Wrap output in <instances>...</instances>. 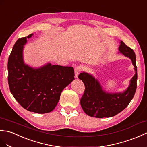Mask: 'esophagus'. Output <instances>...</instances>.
Returning a JSON list of instances; mask_svg holds the SVG:
<instances>
[{
	"label": "esophagus",
	"mask_w": 147,
	"mask_h": 147,
	"mask_svg": "<svg viewBox=\"0 0 147 147\" xmlns=\"http://www.w3.org/2000/svg\"><path fill=\"white\" fill-rule=\"evenodd\" d=\"M83 70V67H82L81 65H79L76 66V67L74 68V73H75V77L78 78V74H80V73L81 71H82Z\"/></svg>",
	"instance_id": "34e87169"
}]
</instances>
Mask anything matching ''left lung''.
<instances>
[{
	"mask_svg": "<svg viewBox=\"0 0 147 147\" xmlns=\"http://www.w3.org/2000/svg\"><path fill=\"white\" fill-rule=\"evenodd\" d=\"M119 50L125 56L130 58L136 71L129 87L123 93H106L99 82L91 75L84 72L78 75L85 86L80 100L81 106L85 113L90 117L100 118L113 117L123 110L134 96L137 80L135 54L134 50L123 41H121Z\"/></svg>",
	"mask_w": 147,
	"mask_h": 147,
	"instance_id": "obj_1",
	"label": "left lung"
}]
</instances>
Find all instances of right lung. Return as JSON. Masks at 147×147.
<instances>
[{
  "label": "right lung",
  "instance_id": "add662e5",
  "mask_svg": "<svg viewBox=\"0 0 147 147\" xmlns=\"http://www.w3.org/2000/svg\"><path fill=\"white\" fill-rule=\"evenodd\" d=\"M32 36L19 38L13 45L8 59V83L13 96L24 108L47 113L55 108L61 92L74 79V68L48 64L34 69L25 65L23 46Z\"/></svg>",
  "mask_w": 147,
  "mask_h": 147
}]
</instances>
